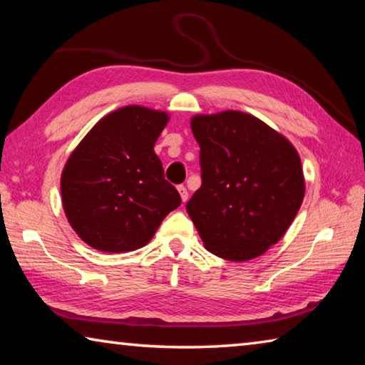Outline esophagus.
<instances>
[{"instance_id": "1", "label": "esophagus", "mask_w": 365, "mask_h": 365, "mask_svg": "<svg viewBox=\"0 0 365 365\" xmlns=\"http://www.w3.org/2000/svg\"><path fill=\"white\" fill-rule=\"evenodd\" d=\"M177 190H178V193H180V196H182V201L187 202V200H188V191H187V188H185L183 185H178Z\"/></svg>"}]
</instances>
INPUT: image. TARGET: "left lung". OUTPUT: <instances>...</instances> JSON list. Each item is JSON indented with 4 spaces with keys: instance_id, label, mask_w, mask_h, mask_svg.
<instances>
[{
    "instance_id": "1",
    "label": "left lung",
    "mask_w": 365,
    "mask_h": 365,
    "mask_svg": "<svg viewBox=\"0 0 365 365\" xmlns=\"http://www.w3.org/2000/svg\"><path fill=\"white\" fill-rule=\"evenodd\" d=\"M201 187L187 202L206 250L228 261L261 256L285 235L304 197L294 146L255 115H196Z\"/></svg>"
}]
</instances>
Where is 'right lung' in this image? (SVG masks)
I'll return each mask as SVG.
<instances>
[{"label": "right lung", "instance_id": "add662e5", "mask_svg": "<svg viewBox=\"0 0 365 365\" xmlns=\"http://www.w3.org/2000/svg\"><path fill=\"white\" fill-rule=\"evenodd\" d=\"M168 120L160 110L120 108L103 117L67 159L61 177L64 212L91 248L138 250L182 205L154 153Z\"/></svg>", "mask_w": 365, "mask_h": 365}]
</instances>
